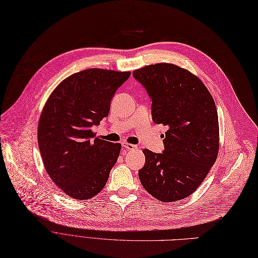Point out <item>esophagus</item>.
<instances>
[{
    "label": "esophagus",
    "instance_id": "34e87169",
    "mask_svg": "<svg viewBox=\"0 0 258 258\" xmlns=\"http://www.w3.org/2000/svg\"><path fill=\"white\" fill-rule=\"evenodd\" d=\"M121 145H122V147H124V148H125L126 150H134V149H137V146H136V145H133V144L122 143Z\"/></svg>",
    "mask_w": 258,
    "mask_h": 258
}]
</instances>
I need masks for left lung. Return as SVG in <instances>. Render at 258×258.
<instances>
[{"label":"left lung","mask_w":258,"mask_h":258,"mask_svg":"<svg viewBox=\"0 0 258 258\" xmlns=\"http://www.w3.org/2000/svg\"><path fill=\"white\" fill-rule=\"evenodd\" d=\"M152 100V119L168 126L165 150L143 152L139 177L156 200L171 203L191 195L214 165L219 149L218 115L205 84L174 64L159 63L133 71Z\"/></svg>","instance_id":"1"}]
</instances>
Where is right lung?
<instances>
[{"label":"right lung","instance_id":"1","mask_svg":"<svg viewBox=\"0 0 258 258\" xmlns=\"http://www.w3.org/2000/svg\"><path fill=\"white\" fill-rule=\"evenodd\" d=\"M131 72L86 69L60 82L43 108L38 143L55 185L75 200L92 199L105 187L121 145L95 138L92 126L108 116L110 103Z\"/></svg>","mask_w":258,"mask_h":258}]
</instances>
